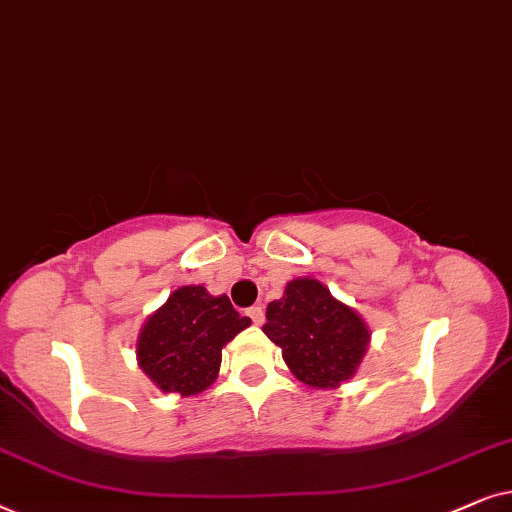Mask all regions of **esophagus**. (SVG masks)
Here are the masks:
<instances>
[{
	"mask_svg": "<svg viewBox=\"0 0 512 512\" xmlns=\"http://www.w3.org/2000/svg\"><path fill=\"white\" fill-rule=\"evenodd\" d=\"M245 313H248V316L252 318V323H255V325H262L264 323V309H262V306H250V309L245 311Z\"/></svg>",
	"mask_w": 512,
	"mask_h": 512,
	"instance_id": "34e87169",
	"label": "esophagus"
}]
</instances>
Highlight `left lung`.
Here are the masks:
<instances>
[{
  "instance_id": "8db88e82",
  "label": "left lung",
  "mask_w": 512,
  "mask_h": 512,
  "mask_svg": "<svg viewBox=\"0 0 512 512\" xmlns=\"http://www.w3.org/2000/svg\"><path fill=\"white\" fill-rule=\"evenodd\" d=\"M262 330L281 346L292 374L313 388H332L353 377L370 342L363 318L316 278L290 281L285 295L267 306Z\"/></svg>"
}]
</instances>
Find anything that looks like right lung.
<instances>
[{"mask_svg":"<svg viewBox=\"0 0 512 512\" xmlns=\"http://www.w3.org/2000/svg\"><path fill=\"white\" fill-rule=\"evenodd\" d=\"M248 325L227 295L213 297L201 285L177 288L142 327L140 367L163 393L196 395L215 381L222 346Z\"/></svg>","mask_w":512,"mask_h":512,"instance_id":"obj_1","label":"right lung"}]
</instances>
